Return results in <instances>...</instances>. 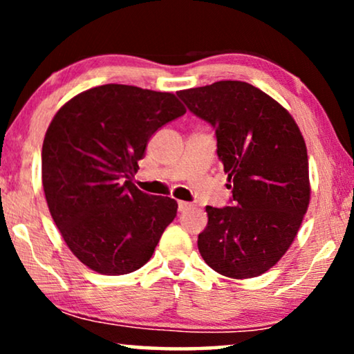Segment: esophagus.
<instances>
[{"label": "esophagus", "instance_id": "obj_1", "mask_svg": "<svg viewBox=\"0 0 354 354\" xmlns=\"http://www.w3.org/2000/svg\"><path fill=\"white\" fill-rule=\"evenodd\" d=\"M192 205L190 203H187V201H178V211H185V209H188V207H190Z\"/></svg>", "mask_w": 354, "mask_h": 354}]
</instances>
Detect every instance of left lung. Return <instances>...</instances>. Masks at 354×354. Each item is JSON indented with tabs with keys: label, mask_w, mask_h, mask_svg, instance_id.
I'll return each mask as SVG.
<instances>
[{
	"label": "left lung",
	"mask_w": 354,
	"mask_h": 354,
	"mask_svg": "<svg viewBox=\"0 0 354 354\" xmlns=\"http://www.w3.org/2000/svg\"><path fill=\"white\" fill-rule=\"evenodd\" d=\"M177 96L216 130L232 190V206H206L198 250L225 277L264 274L293 243L309 205L303 135L287 109L246 82L221 80Z\"/></svg>",
	"instance_id": "1"
}]
</instances>
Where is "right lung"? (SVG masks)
I'll return each instance as SVG.
<instances>
[{"instance_id": "right-lung-1", "label": "right lung", "mask_w": 354, "mask_h": 354, "mask_svg": "<svg viewBox=\"0 0 354 354\" xmlns=\"http://www.w3.org/2000/svg\"><path fill=\"white\" fill-rule=\"evenodd\" d=\"M183 114L176 95L108 84L74 96L53 118L43 190L66 245L95 272L142 268L176 217V200L143 193L132 180L149 138Z\"/></svg>"}]
</instances>
